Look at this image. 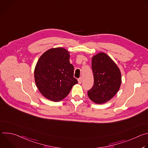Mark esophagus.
Segmentation results:
<instances>
[{"label": "esophagus", "mask_w": 148, "mask_h": 148, "mask_svg": "<svg viewBox=\"0 0 148 148\" xmlns=\"http://www.w3.org/2000/svg\"><path fill=\"white\" fill-rule=\"evenodd\" d=\"M78 84H81V82H82V78L81 77L78 79Z\"/></svg>", "instance_id": "obj_1"}]
</instances>
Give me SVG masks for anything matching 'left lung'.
<instances>
[{"instance_id": "8db88e82", "label": "left lung", "mask_w": 148, "mask_h": 148, "mask_svg": "<svg viewBox=\"0 0 148 148\" xmlns=\"http://www.w3.org/2000/svg\"><path fill=\"white\" fill-rule=\"evenodd\" d=\"M94 82L88 91L89 98L97 104L108 102L118 91L121 85V73L115 62L104 53L92 57Z\"/></svg>"}]
</instances>
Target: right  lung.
<instances>
[{"label":"right lung","mask_w":148,"mask_h":148,"mask_svg":"<svg viewBox=\"0 0 148 148\" xmlns=\"http://www.w3.org/2000/svg\"><path fill=\"white\" fill-rule=\"evenodd\" d=\"M70 53L62 47L52 48L42 54L36 65L34 75L40 92L47 99L58 102L65 98L78 83Z\"/></svg>","instance_id":"1"}]
</instances>
